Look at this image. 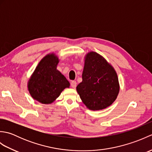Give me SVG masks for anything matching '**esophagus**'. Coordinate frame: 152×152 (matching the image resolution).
Masks as SVG:
<instances>
[{"mask_svg":"<svg viewBox=\"0 0 152 152\" xmlns=\"http://www.w3.org/2000/svg\"><path fill=\"white\" fill-rule=\"evenodd\" d=\"M70 86L72 88H75L76 87V81H72L70 82Z\"/></svg>","mask_w":152,"mask_h":152,"instance_id":"obj_1","label":"esophagus"}]
</instances>
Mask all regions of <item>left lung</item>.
<instances>
[{"label": "left lung", "mask_w": 152, "mask_h": 152, "mask_svg": "<svg viewBox=\"0 0 152 152\" xmlns=\"http://www.w3.org/2000/svg\"><path fill=\"white\" fill-rule=\"evenodd\" d=\"M76 90L89 109H104L115 101L119 93L117 74L104 57L91 51L86 57L82 82Z\"/></svg>", "instance_id": "obj_1"}]
</instances>
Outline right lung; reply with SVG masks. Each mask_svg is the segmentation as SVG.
Returning a JSON list of instances; mask_svg holds the SVG:
<instances>
[{
    "label": "right lung",
    "mask_w": 152,
    "mask_h": 152,
    "mask_svg": "<svg viewBox=\"0 0 152 152\" xmlns=\"http://www.w3.org/2000/svg\"><path fill=\"white\" fill-rule=\"evenodd\" d=\"M59 59L55 54L44 57L38 64L28 82L32 97L42 104H51L70 83L59 70Z\"/></svg>",
    "instance_id": "add662e5"
}]
</instances>
